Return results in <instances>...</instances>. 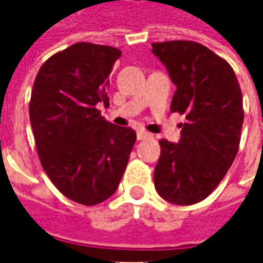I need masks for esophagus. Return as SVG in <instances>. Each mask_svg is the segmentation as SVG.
Returning <instances> with one entry per match:
<instances>
[{
  "mask_svg": "<svg viewBox=\"0 0 263 263\" xmlns=\"http://www.w3.org/2000/svg\"><path fill=\"white\" fill-rule=\"evenodd\" d=\"M147 137H152V135L145 132V130H139V132H137V139H139V140H143V139H147Z\"/></svg>",
  "mask_w": 263,
  "mask_h": 263,
  "instance_id": "esophagus-1",
  "label": "esophagus"
}]
</instances>
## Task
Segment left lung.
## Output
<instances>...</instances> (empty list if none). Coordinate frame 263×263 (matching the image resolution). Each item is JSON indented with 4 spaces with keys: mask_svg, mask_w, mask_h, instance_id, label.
<instances>
[{
    "mask_svg": "<svg viewBox=\"0 0 263 263\" xmlns=\"http://www.w3.org/2000/svg\"><path fill=\"white\" fill-rule=\"evenodd\" d=\"M177 86L171 111L186 114L178 143L161 139L154 183L174 205L206 199L227 174L240 145L243 96L226 60L192 41L152 44Z\"/></svg>",
    "mask_w": 263,
    "mask_h": 263,
    "instance_id": "obj_1",
    "label": "left lung"
}]
</instances>
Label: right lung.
Instances as JSON below:
<instances>
[{"label": "right lung", "instance_id": "obj_1", "mask_svg": "<svg viewBox=\"0 0 263 263\" xmlns=\"http://www.w3.org/2000/svg\"><path fill=\"white\" fill-rule=\"evenodd\" d=\"M112 46L79 42L48 58L35 79L29 116L46 176L70 200L96 205L116 193L136 142L132 127L108 123Z\"/></svg>", "mask_w": 263, "mask_h": 263}]
</instances>
